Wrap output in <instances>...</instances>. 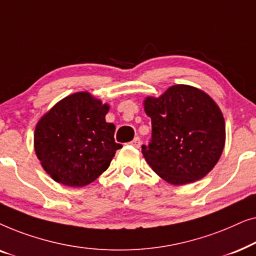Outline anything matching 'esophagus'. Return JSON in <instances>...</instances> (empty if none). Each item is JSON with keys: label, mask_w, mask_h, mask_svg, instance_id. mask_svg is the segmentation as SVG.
<instances>
[{"label": "esophagus", "mask_w": 256, "mask_h": 256, "mask_svg": "<svg viewBox=\"0 0 256 256\" xmlns=\"http://www.w3.org/2000/svg\"><path fill=\"white\" fill-rule=\"evenodd\" d=\"M130 144H132V146H135V148H140V146H141V140H140L138 138H135L132 140V141L130 142Z\"/></svg>", "instance_id": "obj_1"}]
</instances>
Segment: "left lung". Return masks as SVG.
Segmentation results:
<instances>
[{
    "label": "left lung",
    "mask_w": 256,
    "mask_h": 256,
    "mask_svg": "<svg viewBox=\"0 0 256 256\" xmlns=\"http://www.w3.org/2000/svg\"><path fill=\"white\" fill-rule=\"evenodd\" d=\"M152 118V141L143 157L158 176L172 185L202 180L222 156L225 120L214 100L190 85H172L160 96L143 100Z\"/></svg>",
    "instance_id": "8db88e82"
}]
</instances>
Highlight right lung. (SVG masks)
I'll list each match as a JSON object with an SVG mask.
<instances>
[{
    "label": "right lung",
    "instance_id": "right-lung-1",
    "mask_svg": "<svg viewBox=\"0 0 256 256\" xmlns=\"http://www.w3.org/2000/svg\"><path fill=\"white\" fill-rule=\"evenodd\" d=\"M110 104L88 92L58 101L37 122L34 146L52 180L70 188L86 186L104 172L121 144L115 126L106 122Z\"/></svg>",
    "mask_w": 256,
    "mask_h": 256
}]
</instances>
